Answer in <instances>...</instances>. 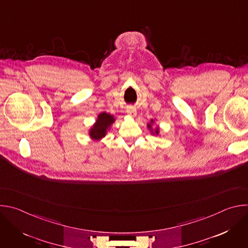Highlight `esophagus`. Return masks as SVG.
<instances>
[{
    "label": "esophagus",
    "instance_id": "obj_1",
    "mask_svg": "<svg viewBox=\"0 0 248 248\" xmlns=\"http://www.w3.org/2000/svg\"><path fill=\"white\" fill-rule=\"evenodd\" d=\"M126 113H127L129 116H131L132 118H134V117L136 116V109L133 108V107H128L127 110H126Z\"/></svg>",
    "mask_w": 248,
    "mask_h": 248
}]
</instances>
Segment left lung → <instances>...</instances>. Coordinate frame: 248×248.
<instances>
[{
  "label": "left lung",
  "mask_w": 248,
  "mask_h": 248,
  "mask_svg": "<svg viewBox=\"0 0 248 248\" xmlns=\"http://www.w3.org/2000/svg\"><path fill=\"white\" fill-rule=\"evenodd\" d=\"M153 123H154V120H151V122H150L149 124H147V127L150 129V131H151L153 134L158 135V134H159V130H160V128L157 126L155 129H153V128H152V124H153Z\"/></svg>",
  "instance_id": "1"
}]
</instances>
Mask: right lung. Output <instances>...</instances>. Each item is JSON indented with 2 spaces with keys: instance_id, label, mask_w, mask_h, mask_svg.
I'll use <instances>...</instances> for the list:
<instances>
[{
  "instance_id": "obj_1",
  "label": "right lung",
  "mask_w": 248,
  "mask_h": 248,
  "mask_svg": "<svg viewBox=\"0 0 248 248\" xmlns=\"http://www.w3.org/2000/svg\"><path fill=\"white\" fill-rule=\"evenodd\" d=\"M115 122L114 116L107 114V113H101L98 115V118L96 120V123L92 125V127L89 130V135L93 140H100L102 139L106 133H107L108 129L110 128L111 124Z\"/></svg>"
}]
</instances>
